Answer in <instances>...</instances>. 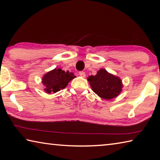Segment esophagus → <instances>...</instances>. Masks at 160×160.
<instances>
[{
  "label": "esophagus",
  "mask_w": 160,
  "mask_h": 160,
  "mask_svg": "<svg viewBox=\"0 0 160 160\" xmlns=\"http://www.w3.org/2000/svg\"><path fill=\"white\" fill-rule=\"evenodd\" d=\"M79 75H80V76H82V77H83V78H85V72H84V71H80L79 72Z\"/></svg>",
  "instance_id": "obj_1"
}]
</instances>
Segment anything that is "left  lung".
I'll return each mask as SVG.
<instances>
[{
	"label": "left lung",
	"instance_id": "left-lung-1",
	"mask_svg": "<svg viewBox=\"0 0 160 160\" xmlns=\"http://www.w3.org/2000/svg\"><path fill=\"white\" fill-rule=\"evenodd\" d=\"M88 80L94 92L107 100L117 97L123 87L120 78L109 73L104 69L99 70L95 75L89 76Z\"/></svg>",
	"mask_w": 160,
	"mask_h": 160
}]
</instances>
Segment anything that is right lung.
I'll use <instances>...</instances> for the list:
<instances>
[{
  "label": "right lung",
  "mask_w": 160,
  "mask_h": 160,
  "mask_svg": "<svg viewBox=\"0 0 160 160\" xmlns=\"http://www.w3.org/2000/svg\"><path fill=\"white\" fill-rule=\"evenodd\" d=\"M75 76L72 72H65L61 68H55L47 72L42 78V83L45 86L46 92L56 93L64 89Z\"/></svg>",
  "instance_id": "right-lung-1"
}]
</instances>
